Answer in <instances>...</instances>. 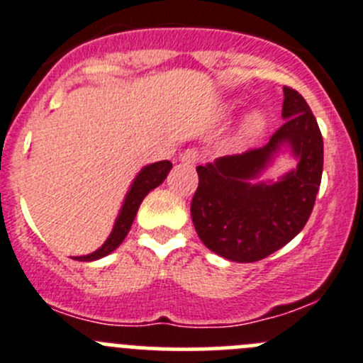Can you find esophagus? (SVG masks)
Masks as SVG:
<instances>
[{"label":"esophagus","mask_w":363,"mask_h":363,"mask_svg":"<svg viewBox=\"0 0 363 363\" xmlns=\"http://www.w3.org/2000/svg\"><path fill=\"white\" fill-rule=\"evenodd\" d=\"M199 160H200V152L196 149H186L184 152L181 154V161L186 164H195L199 163Z\"/></svg>","instance_id":"obj_1"}]
</instances>
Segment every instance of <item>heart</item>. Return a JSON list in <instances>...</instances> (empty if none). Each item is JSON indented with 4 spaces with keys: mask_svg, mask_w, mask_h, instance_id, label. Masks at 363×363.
<instances>
[{
    "mask_svg": "<svg viewBox=\"0 0 363 363\" xmlns=\"http://www.w3.org/2000/svg\"><path fill=\"white\" fill-rule=\"evenodd\" d=\"M264 128V115L260 111H253L246 117L245 121V131L250 133V135H255L260 129Z\"/></svg>",
    "mask_w": 363,
    "mask_h": 363,
    "instance_id": "heart-1",
    "label": "heart"
}]
</instances>
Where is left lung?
Returning <instances> with one entry per match:
<instances>
[{
  "label": "left lung",
  "instance_id": "obj_1",
  "mask_svg": "<svg viewBox=\"0 0 363 363\" xmlns=\"http://www.w3.org/2000/svg\"><path fill=\"white\" fill-rule=\"evenodd\" d=\"M279 131L260 149L196 167L199 188L191 220L211 252L234 262H255L296 238L311 218L323 175V136L307 101L284 86ZM291 147L296 171L279 183L251 181L282 146Z\"/></svg>",
  "mask_w": 363,
  "mask_h": 363
}]
</instances>
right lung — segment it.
Here are the masks:
<instances>
[{
    "mask_svg": "<svg viewBox=\"0 0 363 363\" xmlns=\"http://www.w3.org/2000/svg\"><path fill=\"white\" fill-rule=\"evenodd\" d=\"M170 170H172V163L167 160L143 167L142 172H140V174L136 175L135 181H133L128 195H125V200L124 203H122V209L121 213H118L117 221H115L110 238L104 241V245L101 246L99 250L88 253V255L76 257V260H84V262H88V260H97L101 259V257H106L108 253L113 252L115 248H118V245L124 241L129 228H131L133 221H135V216L136 213H138L140 203H142L143 199L149 195V191H152L154 188H157V186L167 179L168 172Z\"/></svg>",
    "mask_w": 363,
    "mask_h": 363,
    "instance_id": "right-lung-1",
    "label": "right lung"
}]
</instances>
